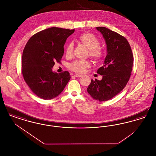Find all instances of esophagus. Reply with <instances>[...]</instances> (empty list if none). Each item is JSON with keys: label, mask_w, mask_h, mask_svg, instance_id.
<instances>
[{"label": "esophagus", "mask_w": 156, "mask_h": 156, "mask_svg": "<svg viewBox=\"0 0 156 156\" xmlns=\"http://www.w3.org/2000/svg\"><path fill=\"white\" fill-rule=\"evenodd\" d=\"M74 76H75V77H77V78H80V77L82 76V75L80 74H75L74 75Z\"/></svg>", "instance_id": "obj_1"}]
</instances>
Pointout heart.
Returning <instances> with one entry per match:
<instances>
[{"instance_id":"b5f03b06","label":"heart","mask_w":156,"mask_h":156,"mask_svg":"<svg viewBox=\"0 0 156 156\" xmlns=\"http://www.w3.org/2000/svg\"><path fill=\"white\" fill-rule=\"evenodd\" d=\"M79 41L85 46L89 51V56L95 62H99L105 56V51L100 47V41L93 34L86 33L81 34L78 38ZM74 44L70 42L67 45L66 54L67 57L71 56ZM90 67V62L88 60H76L68 65L71 70L77 73H82Z\"/></svg>"}]
</instances>
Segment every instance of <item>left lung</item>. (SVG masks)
Wrapping results in <instances>:
<instances>
[{
  "instance_id": "1",
  "label": "left lung",
  "mask_w": 156,
  "mask_h": 156,
  "mask_svg": "<svg viewBox=\"0 0 156 156\" xmlns=\"http://www.w3.org/2000/svg\"><path fill=\"white\" fill-rule=\"evenodd\" d=\"M97 29L105 40L108 54L104 66L97 71L103 76L102 80H92L87 91L94 99L103 102L117 95L126 87L132 71L133 55L125 37L105 27Z\"/></svg>"
}]
</instances>
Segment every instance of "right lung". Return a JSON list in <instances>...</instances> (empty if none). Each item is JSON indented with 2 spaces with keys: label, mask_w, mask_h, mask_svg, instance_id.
Returning a JSON list of instances; mask_svg holds the SVG:
<instances>
[{
  "label": "right lung",
  "mask_w": 156,
  "mask_h": 156,
  "mask_svg": "<svg viewBox=\"0 0 156 156\" xmlns=\"http://www.w3.org/2000/svg\"><path fill=\"white\" fill-rule=\"evenodd\" d=\"M75 30L51 27L30 37L23 50L22 71L24 80L31 90L43 99L58 96L69 81L68 71L53 73L55 62H61L67 38Z\"/></svg>",
  "instance_id": "obj_1"
}]
</instances>
